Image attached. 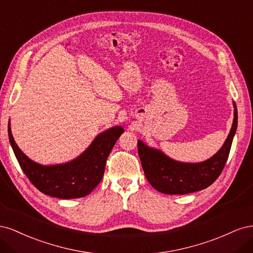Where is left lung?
I'll return each mask as SVG.
<instances>
[{"mask_svg":"<svg viewBox=\"0 0 253 253\" xmlns=\"http://www.w3.org/2000/svg\"><path fill=\"white\" fill-rule=\"evenodd\" d=\"M233 122L221 148L202 163H181L163 151L138 139V154L150 185L165 194H188L208 188L223 171L237 127V110L233 102Z\"/></svg>","mask_w":253,"mask_h":253,"instance_id":"obj_1","label":"left lung"}]
</instances>
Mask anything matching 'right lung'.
Here are the masks:
<instances>
[{"label": "right lung", "instance_id": "obj_1", "mask_svg": "<svg viewBox=\"0 0 253 253\" xmlns=\"http://www.w3.org/2000/svg\"><path fill=\"white\" fill-rule=\"evenodd\" d=\"M125 132L121 126H113L96 136L88 148L72 162L44 166L28 158L13 139L8 124V137L11 148L23 172L42 193L71 200L88 195L101 181L106 159L120 135Z\"/></svg>", "mask_w": 253, "mask_h": 253}]
</instances>
